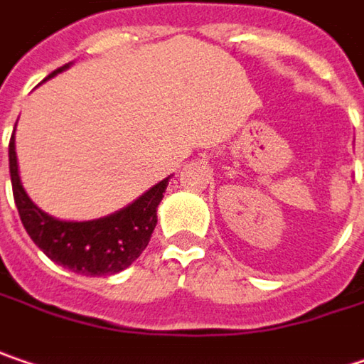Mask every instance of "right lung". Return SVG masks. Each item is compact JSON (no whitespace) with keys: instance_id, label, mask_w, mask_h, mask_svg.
<instances>
[{"instance_id":"right-lung-1","label":"right lung","mask_w":364,"mask_h":364,"mask_svg":"<svg viewBox=\"0 0 364 364\" xmlns=\"http://www.w3.org/2000/svg\"><path fill=\"white\" fill-rule=\"evenodd\" d=\"M65 68L68 65L51 72L49 77ZM10 177L20 220L36 247L43 249V253L55 264L84 276L117 274L138 259L139 253L150 243L152 230L159 220L156 208L164 198V189L171 179H162L136 202L107 218L63 223L38 210L26 196L18 175L14 134L10 139Z\"/></svg>"}]
</instances>
